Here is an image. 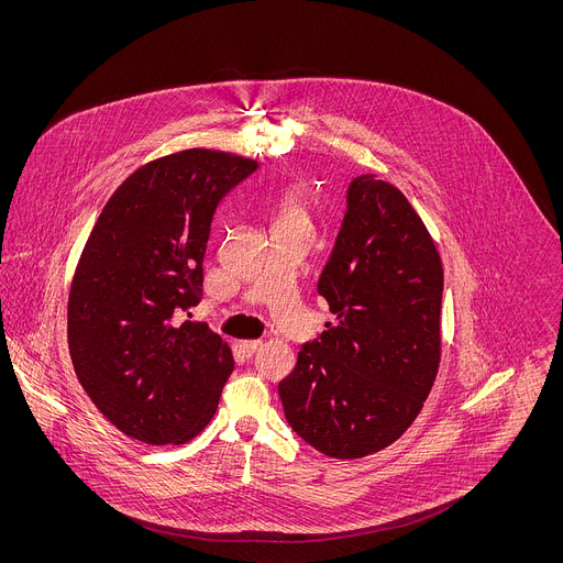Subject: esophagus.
Here are the masks:
<instances>
[{
	"label": "esophagus",
	"mask_w": 563,
	"mask_h": 563,
	"mask_svg": "<svg viewBox=\"0 0 563 563\" xmlns=\"http://www.w3.org/2000/svg\"><path fill=\"white\" fill-rule=\"evenodd\" d=\"M261 347V341H240V350H243L245 356L256 354V350Z\"/></svg>",
	"instance_id": "1"
}]
</instances>
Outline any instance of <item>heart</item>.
<instances>
[{"label":"heart","instance_id":"1","mask_svg":"<svg viewBox=\"0 0 563 563\" xmlns=\"http://www.w3.org/2000/svg\"><path fill=\"white\" fill-rule=\"evenodd\" d=\"M278 222H307V202L300 191H287L280 198Z\"/></svg>","mask_w":563,"mask_h":563}]
</instances>
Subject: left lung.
Listing matches in <instances>:
<instances>
[{"label": "left lung", "instance_id": "obj_1", "mask_svg": "<svg viewBox=\"0 0 563 563\" xmlns=\"http://www.w3.org/2000/svg\"><path fill=\"white\" fill-rule=\"evenodd\" d=\"M318 294L336 323L302 343L278 394L305 443L334 459H358L412 426L441 356V258L396 187L369 174L350 183Z\"/></svg>", "mask_w": 563, "mask_h": 563}]
</instances>
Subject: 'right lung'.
Instances as JSON below:
<instances>
[{
	"mask_svg": "<svg viewBox=\"0 0 563 563\" xmlns=\"http://www.w3.org/2000/svg\"><path fill=\"white\" fill-rule=\"evenodd\" d=\"M258 163L189 148L129 176L102 209L68 296V350L96 408L126 437L185 443L213 417L233 372L207 323L202 261L222 198Z\"/></svg>",
	"mask_w": 563,
	"mask_h": 563,
	"instance_id": "right-lung-1",
	"label": "right lung"
}]
</instances>
